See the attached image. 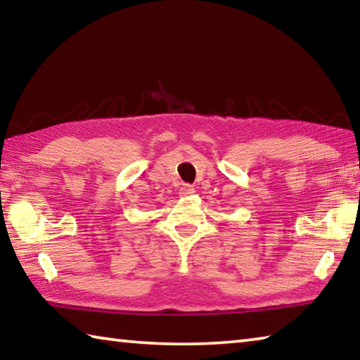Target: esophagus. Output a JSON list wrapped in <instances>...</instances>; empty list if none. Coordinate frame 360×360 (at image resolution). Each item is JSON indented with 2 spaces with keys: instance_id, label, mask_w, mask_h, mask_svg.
<instances>
[{
  "instance_id": "34e87169",
  "label": "esophagus",
  "mask_w": 360,
  "mask_h": 360,
  "mask_svg": "<svg viewBox=\"0 0 360 360\" xmlns=\"http://www.w3.org/2000/svg\"><path fill=\"white\" fill-rule=\"evenodd\" d=\"M195 192V188H193V186H191V184H184L181 187V191H179V193H181V197H191V195Z\"/></svg>"
}]
</instances>
